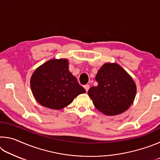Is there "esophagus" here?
<instances>
[{"mask_svg": "<svg viewBox=\"0 0 160 160\" xmlns=\"http://www.w3.org/2000/svg\"><path fill=\"white\" fill-rule=\"evenodd\" d=\"M84 88L85 89L86 92H88L89 90V89H90V85H85V86H84Z\"/></svg>", "mask_w": 160, "mask_h": 160, "instance_id": "esophagus-1", "label": "esophagus"}]
</instances>
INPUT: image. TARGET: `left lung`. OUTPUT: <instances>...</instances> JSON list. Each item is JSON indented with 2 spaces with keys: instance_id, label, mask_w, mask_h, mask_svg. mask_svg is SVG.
Listing matches in <instances>:
<instances>
[{
  "instance_id": "1",
  "label": "left lung",
  "mask_w": 160,
  "mask_h": 160,
  "mask_svg": "<svg viewBox=\"0 0 160 160\" xmlns=\"http://www.w3.org/2000/svg\"><path fill=\"white\" fill-rule=\"evenodd\" d=\"M95 80L98 85L90 88L88 94L99 112L115 116L131 107L136 94V85L122 67L105 63L97 72Z\"/></svg>"
}]
</instances>
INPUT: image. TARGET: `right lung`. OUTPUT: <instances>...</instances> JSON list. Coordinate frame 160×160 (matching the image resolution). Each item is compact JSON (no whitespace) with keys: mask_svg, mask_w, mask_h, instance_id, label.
<instances>
[{"mask_svg":"<svg viewBox=\"0 0 160 160\" xmlns=\"http://www.w3.org/2000/svg\"><path fill=\"white\" fill-rule=\"evenodd\" d=\"M37 101L45 107L61 109L86 91L68 70L67 59H51L35 70L30 80Z\"/></svg>","mask_w":160,"mask_h":160,"instance_id":"obj_1","label":"right lung"}]
</instances>
